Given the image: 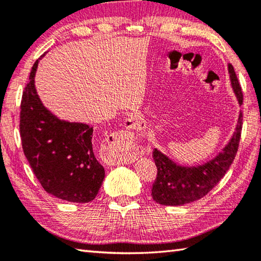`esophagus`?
<instances>
[{
  "instance_id": "esophagus-1",
  "label": "esophagus",
  "mask_w": 261,
  "mask_h": 261,
  "mask_svg": "<svg viewBox=\"0 0 261 261\" xmlns=\"http://www.w3.org/2000/svg\"><path fill=\"white\" fill-rule=\"evenodd\" d=\"M125 125H126V129H136V120L134 117H129L126 120ZM137 156H138V155H137L136 153H131V154H129V155H126L124 158L121 156L117 160V162H120V163H132V162H135Z\"/></svg>"
}]
</instances>
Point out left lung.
Masks as SVG:
<instances>
[{
	"label": "left lung",
	"mask_w": 261,
	"mask_h": 261,
	"mask_svg": "<svg viewBox=\"0 0 261 261\" xmlns=\"http://www.w3.org/2000/svg\"><path fill=\"white\" fill-rule=\"evenodd\" d=\"M231 87L238 100L243 103V93L235 70L228 64ZM243 115H238L235 132L222 152L199 166H180L166 154L154 149L153 159L158 168V176L152 188V198L158 204L165 206H180L190 204L206 196L218 184L236 156L240 145Z\"/></svg>",
	"instance_id": "8db88e82"
}]
</instances>
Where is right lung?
Here are the masks:
<instances>
[{"label": "right lung", "mask_w": 261, "mask_h": 261, "mask_svg": "<svg viewBox=\"0 0 261 261\" xmlns=\"http://www.w3.org/2000/svg\"><path fill=\"white\" fill-rule=\"evenodd\" d=\"M39 60L21 96L24 154L45 191L65 201L90 202L105 178L103 167L93 153V127L60 120L42 105L34 85Z\"/></svg>", "instance_id": "obj_1"}]
</instances>
